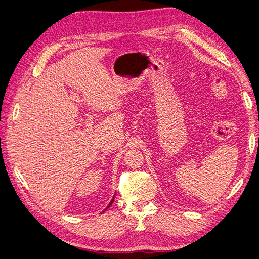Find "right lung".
I'll return each mask as SVG.
<instances>
[{
	"mask_svg": "<svg viewBox=\"0 0 259 259\" xmlns=\"http://www.w3.org/2000/svg\"><path fill=\"white\" fill-rule=\"evenodd\" d=\"M112 203H113V199H112V201L110 202V204H109V205H108V207H109V206H111V204H112ZM108 207H107V208H108Z\"/></svg>",
	"mask_w": 259,
	"mask_h": 259,
	"instance_id": "add662e5",
	"label": "right lung"
}]
</instances>
